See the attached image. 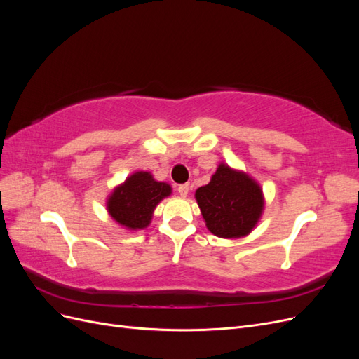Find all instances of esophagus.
<instances>
[{
  "label": "esophagus",
  "instance_id": "34e87169",
  "mask_svg": "<svg viewBox=\"0 0 359 359\" xmlns=\"http://www.w3.org/2000/svg\"><path fill=\"white\" fill-rule=\"evenodd\" d=\"M189 191H190V186H189V184H182V186L178 187V193L181 194L182 198H186L187 194H189Z\"/></svg>",
  "mask_w": 359,
  "mask_h": 359
}]
</instances>
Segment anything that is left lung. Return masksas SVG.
Returning a JSON list of instances; mask_svg holds the SVG:
<instances>
[{
	"label": "left lung",
	"instance_id": "8db88e82",
	"mask_svg": "<svg viewBox=\"0 0 359 359\" xmlns=\"http://www.w3.org/2000/svg\"><path fill=\"white\" fill-rule=\"evenodd\" d=\"M208 231L220 238H243L262 217L265 198L248 173L220 163L211 181L194 193Z\"/></svg>",
	"mask_w": 359,
	"mask_h": 359
}]
</instances>
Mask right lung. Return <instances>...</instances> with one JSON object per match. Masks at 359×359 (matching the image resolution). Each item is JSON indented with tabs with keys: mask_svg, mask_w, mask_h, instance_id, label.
<instances>
[{
	"mask_svg": "<svg viewBox=\"0 0 359 359\" xmlns=\"http://www.w3.org/2000/svg\"><path fill=\"white\" fill-rule=\"evenodd\" d=\"M170 193L168 182L156 181L153 173L139 170L112 190L106 199V210L124 229L140 231L149 226L157 205Z\"/></svg>",
	"mask_w": 359,
	"mask_h": 359,
	"instance_id": "add662e5",
	"label": "right lung"
}]
</instances>
